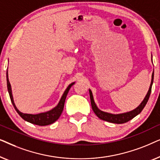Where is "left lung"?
Listing matches in <instances>:
<instances>
[{"instance_id": "1", "label": "left lung", "mask_w": 160, "mask_h": 160, "mask_svg": "<svg viewBox=\"0 0 160 160\" xmlns=\"http://www.w3.org/2000/svg\"><path fill=\"white\" fill-rule=\"evenodd\" d=\"M153 81H154V72H153L152 76V82H151L149 89H148L145 98H144L141 103L139 105V106H138L136 108L130 111V112L119 113V114H112V113H109L104 112V111H100V109L98 108L97 106H96L95 101H94L93 95H92V91L90 89H89V97H90L91 105H92V110L94 112H95V114L97 115V117L98 118H100V119L102 120H104V121L109 122H111V123H115V124H123V123H125V122H128V121H130V120L133 119L135 117H136L138 114H139V113L142 111V110H143L144 107H145L146 103H147L148 98H149L151 92H152Z\"/></svg>"}]
</instances>
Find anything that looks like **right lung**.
Wrapping results in <instances>:
<instances>
[{
  "label": "right lung",
  "instance_id": "obj_1",
  "mask_svg": "<svg viewBox=\"0 0 160 160\" xmlns=\"http://www.w3.org/2000/svg\"><path fill=\"white\" fill-rule=\"evenodd\" d=\"M6 81H7V88H8V93H9L11 101H12L13 106H14L15 110L17 111V112L19 113V115L24 120L30 122V123L36 124V125H39V126L49 125V124L54 123V122H56L57 120L59 119V117H60L61 113H62L63 111L65 98L67 97V95L68 93L69 89L72 86H73V84H74V83H75V82L72 83V84H70L69 86L67 87V89H65L64 93H63V95L62 96V98H61L58 105L56 107H54L53 109H52V110H50L49 111H47V112L38 113V114H29V113H23L20 112V111L17 108L16 106H15L14 100H13L11 84L8 78V71L6 72Z\"/></svg>",
  "mask_w": 160,
  "mask_h": 160
}]
</instances>
